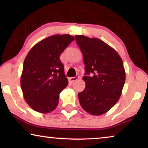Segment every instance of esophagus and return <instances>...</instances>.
<instances>
[{"instance_id":"esophagus-1","label":"esophagus","mask_w":148,"mask_h":148,"mask_svg":"<svg viewBox=\"0 0 148 148\" xmlns=\"http://www.w3.org/2000/svg\"><path fill=\"white\" fill-rule=\"evenodd\" d=\"M79 78V76H78V75H76L75 77H71L69 79H70V81L71 82H75V81H76V80H77Z\"/></svg>"}]
</instances>
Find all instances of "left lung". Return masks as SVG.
Returning <instances> with one entry per match:
<instances>
[{"label": "left lung", "instance_id": "8db88e82", "mask_svg": "<svg viewBox=\"0 0 148 148\" xmlns=\"http://www.w3.org/2000/svg\"><path fill=\"white\" fill-rule=\"evenodd\" d=\"M85 64L86 88L79 93L81 106L87 112L101 115L118 102L125 82L123 62L119 54L98 38L75 36Z\"/></svg>", "mask_w": 148, "mask_h": 148}]
</instances>
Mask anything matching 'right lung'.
Wrapping results in <instances>:
<instances>
[{
	"instance_id": "obj_1",
	"label": "right lung",
	"mask_w": 148,
	"mask_h": 148,
	"mask_svg": "<svg viewBox=\"0 0 148 148\" xmlns=\"http://www.w3.org/2000/svg\"><path fill=\"white\" fill-rule=\"evenodd\" d=\"M73 40L69 34L52 36L28 52L23 62L21 87L26 102L34 110L48 113L57 106L60 93L68 85L60 56Z\"/></svg>"
}]
</instances>
